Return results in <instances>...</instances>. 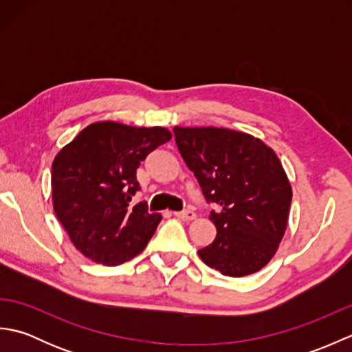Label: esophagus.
Returning a JSON list of instances; mask_svg holds the SVG:
<instances>
[{
  "mask_svg": "<svg viewBox=\"0 0 352 352\" xmlns=\"http://www.w3.org/2000/svg\"><path fill=\"white\" fill-rule=\"evenodd\" d=\"M175 218L183 219V221H193L197 218V213L192 210H184V212H175Z\"/></svg>",
  "mask_w": 352,
  "mask_h": 352,
  "instance_id": "1",
  "label": "esophagus"
}]
</instances>
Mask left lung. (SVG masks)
I'll return each instance as SVG.
<instances>
[{"mask_svg": "<svg viewBox=\"0 0 352 352\" xmlns=\"http://www.w3.org/2000/svg\"><path fill=\"white\" fill-rule=\"evenodd\" d=\"M178 149L195 174L218 234L198 251L222 275L265 267L287 228L292 186L275 151L248 133L218 126H174Z\"/></svg>", "mask_w": 352, "mask_h": 352, "instance_id": "8db88e82", "label": "left lung"}]
</instances>
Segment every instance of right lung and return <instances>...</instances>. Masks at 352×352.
Wrapping results in <instances>:
<instances>
[{"instance_id": "add662e5", "label": "right lung", "mask_w": 352, "mask_h": 352, "mask_svg": "<svg viewBox=\"0 0 352 352\" xmlns=\"http://www.w3.org/2000/svg\"><path fill=\"white\" fill-rule=\"evenodd\" d=\"M172 133L115 121L87 125L52 160L51 195L74 246L95 263L122 265L145 250L162 221L146 203L130 206L136 169Z\"/></svg>"}]
</instances>
